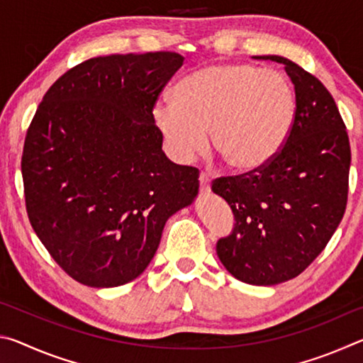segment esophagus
Instances as JSON below:
<instances>
[{"label": "esophagus", "mask_w": 363, "mask_h": 363, "mask_svg": "<svg viewBox=\"0 0 363 363\" xmlns=\"http://www.w3.org/2000/svg\"><path fill=\"white\" fill-rule=\"evenodd\" d=\"M200 190L203 194H208L211 190V181H210V177H208L205 173L200 174Z\"/></svg>", "instance_id": "esophagus-1"}]
</instances>
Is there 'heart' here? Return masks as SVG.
<instances>
[{
	"label": "heart",
	"instance_id": "heart-1",
	"mask_svg": "<svg viewBox=\"0 0 363 363\" xmlns=\"http://www.w3.org/2000/svg\"><path fill=\"white\" fill-rule=\"evenodd\" d=\"M174 99L153 104L152 118L171 155L194 162L214 150L237 173L277 157L296 116V94L284 73L250 64H214L182 78Z\"/></svg>",
	"mask_w": 363,
	"mask_h": 363
}]
</instances>
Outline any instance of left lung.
<instances>
[{"label":"left lung","instance_id":"obj_1","mask_svg":"<svg viewBox=\"0 0 363 363\" xmlns=\"http://www.w3.org/2000/svg\"><path fill=\"white\" fill-rule=\"evenodd\" d=\"M294 84L296 116L285 145L266 167L219 177L211 190L232 208L235 225L216 253L237 280L270 286L303 272L327 247L346 211L351 147L328 89L281 56Z\"/></svg>","mask_w":363,"mask_h":363}]
</instances>
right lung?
I'll use <instances>...</instances> for the list:
<instances>
[{
    "instance_id": "right-lung-1",
    "label": "right lung",
    "mask_w": 363,
    "mask_h": 363,
    "mask_svg": "<svg viewBox=\"0 0 363 363\" xmlns=\"http://www.w3.org/2000/svg\"><path fill=\"white\" fill-rule=\"evenodd\" d=\"M182 64L168 51L84 60L48 89L30 123L22 155L30 224L79 284L139 277L167 220L199 194V169L164 155L152 118Z\"/></svg>"
}]
</instances>
